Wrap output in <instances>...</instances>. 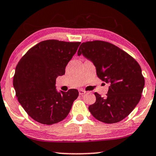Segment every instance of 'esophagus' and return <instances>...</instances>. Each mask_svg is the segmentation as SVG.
Masks as SVG:
<instances>
[{"instance_id":"1","label":"esophagus","mask_w":156,"mask_h":156,"mask_svg":"<svg viewBox=\"0 0 156 156\" xmlns=\"http://www.w3.org/2000/svg\"><path fill=\"white\" fill-rule=\"evenodd\" d=\"M85 93H86V92L84 90H79V94H80V95H83V94H84Z\"/></svg>"}]
</instances>
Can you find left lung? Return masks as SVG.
<instances>
[{"label":"left lung","mask_w":156,"mask_h":156,"mask_svg":"<svg viewBox=\"0 0 156 156\" xmlns=\"http://www.w3.org/2000/svg\"><path fill=\"white\" fill-rule=\"evenodd\" d=\"M92 62L97 75L110 84L105 98L94 93L96 102L89 110L97 120L105 123H116L126 118L138 104L145 80L139 64L132 56L108 42H84L77 55Z\"/></svg>","instance_id":"obj_1"}]
</instances>
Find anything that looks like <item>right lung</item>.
<instances>
[{"label": "right lung", "instance_id": "right-lung-1", "mask_svg": "<svg viewBox=\"0 0 156 156\" xmlns=\"http://www.w3.org/2000/svg\"><path fill=\"white\" fill-rule=\"evenodd\" d=\"M80 42L46 40L26 52L16 67L13 87L18 100L32 119L44 125L63 120L79 96L76 89H56V79L65 68Z\"/></svg>", "mask_w": 156, "mask_h": 156}]
</instances>
